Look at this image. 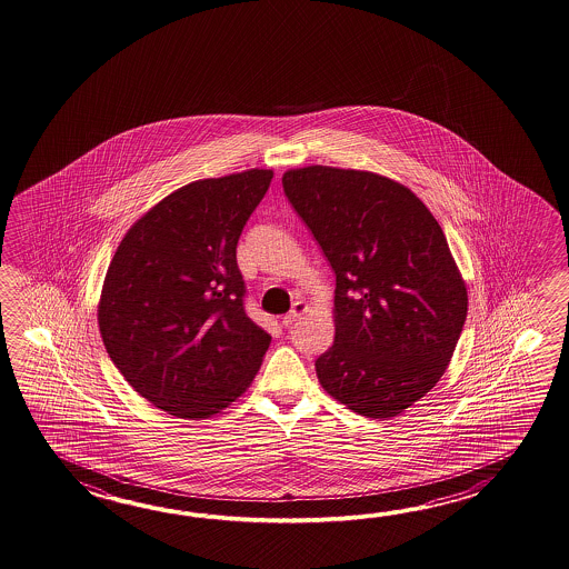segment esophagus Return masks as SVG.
Here are the masks:
<instances>
[{"instance_id": "1", "label": "esophagus", "mask_w": 569, "mask_h": 569, "mask_svg": "<svg viewBox=\"0 0 569 569\" xmlns=\"http://www.w3.org/2000/svg\"><path fill=\"white\" fill-rule=\"evenodd\" d=\"M307 311V305L302 301L292 302V309H290L289 313L282 317V326L290 327L295 321H299L301 319L302 313Z\"/></svg>"}]
</instances>
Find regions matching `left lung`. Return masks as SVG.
Masks as SVG:
<instances>
[{
    "mask_svg": "<svg viewBox=\"0 0 569 569\" xmlns=\"http://www.w3.org/2000/svg\"><path fill=\"white\" fill-rule=\"evenodd\" d=\"M282 189L336 272L321 387L363 417H397L443 376L468 315L441 226L405 184L366 170H287Z\"/></svg>",
    "mask_w": 569,
    "mask_h": 569,
    "instance_id": "1",
    "label": "left lung"
}]
</instances>
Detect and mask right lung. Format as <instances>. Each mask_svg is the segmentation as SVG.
Instances as JSON below:
<instances>
[{
	"label": "right lung",
	"instance_id": "right-lung-1",
	"mask_svg": "<svg viewBox=\"0 0 569 569\" xmlns=\"http://www.w3.org/2000/svg\"><path fill=\"white\" fill-rule=\"evenodd\" d=\"M272 170L184 184L138 219L103 280L99 331L128 385L179 419H207L242 395L270 336L246 315L236 260Z\"/></svg>",
	"mask_w": 569,
	"mask_h": 569
}]
</instances>
